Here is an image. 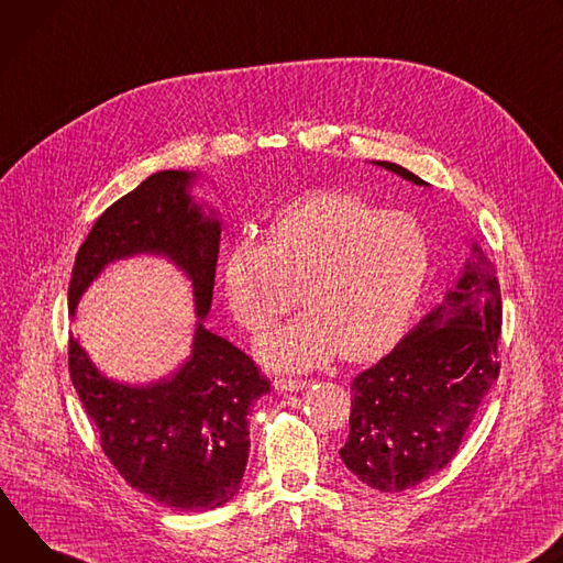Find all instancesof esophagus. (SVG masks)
<instances>
[{"label":"esophagus","mask_w":563,"mask_h":563,"mask_svg":"<svg viewBox=\"0 0 563 563\" xmlns=\"http://www.w3.org/2000/svg\"><path fill=\"white\" fill-rule=\"evenodd\" d=\"M277 391H301L308 383L306 380H290V378H277L275 383Z\"/></svg>","instance_id":"esophagus-1"}]
</instances>
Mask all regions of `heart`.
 I'll list each match as a JSON object with an SVG mask.
<instances>
[{
  "label": "heart",
  "instance_id": "obj_1",
  "mask_svg": "<svg viewBox=\"0 0 563 563\" xmlns=\"http://www.w3.org/2000/svg\"><path fill=\"white\" fill-rule=\"evenodd\" d=\"M431 245L407 212L380 210L344 192H316L286 203L268 225V243L239 241L223 264L234 320L264 333L297 303L288 324L260 342L279 371L316 368L342 353L349 362L389 349L420 299Z\"/></svg>",
  "mask_w": 563,
  "mask_h": 563
}]
</instances>
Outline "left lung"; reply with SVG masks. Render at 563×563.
I'll return each mask as SVG.
<instances>
[{"label":"left lung","mask_w":563,"mask_h":563,"mask_svg":"<svg viewBox=\"0 0 563 563\" xmlns=\"http://www.w3.org/2000/svg\"><path fill=\"white\" fill-rule=\"evenodd\" d=\"M416 185L409 169L373 161ZM501 286L478 243L445 299L351 385L344 465L368 487L402 492L439 474L459 452L498 378Z\"/></svg>","instance_id":"left-lung-1"}]
</instances>
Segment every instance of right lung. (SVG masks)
<instances>
[{
  "label": "right lung",
  "instance_id": "1",
  "mask_svg": "<svg viewBox=\"0 0 563 563\" xmlns=\"http://www.w3.org/2000/svg\"><path fill=\"white\" fill-rule=\"evenodd\" d=\"M195 174L165 169L109 206L80 245L69 310L111 262L156 255L192 279V355L172 378L115 383L69 335V373L111 465L134 489L183 512L214 510L239 492L250 452L247 413L271 391L257 364L203 327L212 306L221 223L187 192Z\"/></svg>",
  "mask_w": 563,
  "mask_h": 563
}]
</instances>
